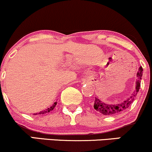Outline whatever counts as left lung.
I'll list each match as a JSON object with an SVG mask.
<instances>
[{
  "label": "left lung",
  "instance_id": "1",
  "mask_svg": "<svg viewBox=\"0 0 152 152\" xmlns=\"http://www.w3.org/2000/svg\"><path fill=\"white\" fill-rule=\"evenodd\" d=\"M143 73V69L141 66L138 71L137 76V80L136 81V90L134 91L132 95L129 97L128 99L124 101L123 102L118 103V104H107V103L103 102L100 99L95 97V100H94V108L98 112L101 113L103 115L105 116H111V115H116L120 113L123 112L124 111L126 110L129 108L131 104L133 103V102L137 96V93L139 92V88H140L141 85V80H142Z\"/></svg>",
  "mask_w": 152,
  "mask_h": 152
}]
</instances>
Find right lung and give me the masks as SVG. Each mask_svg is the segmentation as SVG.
Instances as JSON below:
<instances>
[{"label":"right lung","instance_id":"right-lung-1","mask_svg":"<svg viewBox=\"0 0 152 152\" xmlns=\"http://www.w3.org/2000/svg\"><path fill=\"white\" fill-rule=\"evenodd\" d=\"M56 104H57V102H54L53 105H52L51 106H50V107L48 108V109L43 110V111H40V112H38V113H36V114H34V115H43V114H48V113H49L50 111H51L52 110H53V109H54V108L56 107Z\"/></svg>","mask_w":152,"mask_h":152}]
</instances>
